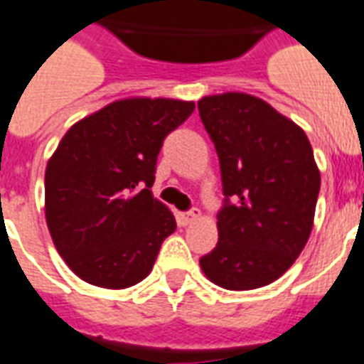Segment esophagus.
<instances>
[{
    "label": "esophagus",
    "instance_id": "34e87169",
    "mask_svg": "<svg viewBox=\"0 0 364 364\" xmlns=\"http://www.w3.org/2000/svg\"><path fill=\"white\" fill-rule=\"evenodd\" d=\"M198 215H200L198 210H191V211H185V213H181V215H179V219H181L183 225H188V223H193Z\"/></svg>",
    "mask_w": 364,
    "mask_h": 364
}]
</instances>
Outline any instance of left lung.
<instances>
[{
  "mask_svg": "<svg viewBox=\"0 0 364 364\" xmlns=\"http://www.w3.org/2000/svg\"><path fill=\"white\" fill-rule=\"evenodd\" d=\"M198 111L225 194L219 242L200 266L228 291L264 287L291 268L310 238L321 185L314 151L300 126L249 94L205 96Z\"/></svg>",
  "mask_w": 364,
  "mask_h": 364,
  "instance_id": "8db88e82",
  "label": "left lung"
}]
</instances>
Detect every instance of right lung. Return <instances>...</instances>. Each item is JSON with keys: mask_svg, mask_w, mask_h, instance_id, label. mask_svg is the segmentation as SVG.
I'll return each instance as SVG.
<instances>
[{"mask_svg": "<svg viewBox=\"0 0 364 364\" xmlns=\"http://www.w3.org/2000/svg\"><path fill=\"white\" fill-rule=\"evenodd\" d=\"M194 102L128 98L65 132L45 171V217L65 264L104 289L136 285L153 270L176 217L153 198L164 137Z\"/></svg>", "mask_w": 364, "mask_h": 364, "instance_id": "right-lung-1", "label": "right lung"}]
</instances>
